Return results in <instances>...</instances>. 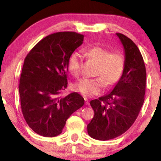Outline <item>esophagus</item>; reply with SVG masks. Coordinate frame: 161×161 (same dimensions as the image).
<instances>
[{"instance_id":"obj_1","label":"esophagus","mask_w":161,"mask_h":161,"mask_svg":"<svg viewBox=\"0 0 161 161\" xmlns=\"http://www.w3.org/2000/svg\"><path fill=\"white\" fill-rule=\"evenodd\" d=\"M84 101H85V104L89 105V100L87 99V98H84Z\"/></svg>"}]
</instances>
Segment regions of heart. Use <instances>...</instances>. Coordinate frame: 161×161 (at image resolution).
I'll return each instance as SVG.
<instances>
[{
    "instance_id": "heart-1",
    "label": "heart",
    "mask_w": 161,
    "mask_h": 161,
    "mask_svg": "<svg viewBox=\"0 0 161 161\" xmlns=\"http://www.w3.org/2000/svg\"><path fill=\"white\" fill-rule=\"evenodd\" d=\"M84 55L97 63L94 75L96 78H84L73 84V90L86 97H92L102 93L107 87H111L118 82L123 73L124 59L119 52L109 53L101 46H94L84 49ZM82 57L80 53H74L68 61V69L72 75H80Z\"/></svg>"
}]
</instances>
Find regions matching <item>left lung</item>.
Returning a JSON list of instances; mask_svg holds the SVG:
<instances>
[{
	"instance_id": "obj_1",
	"label": "left lung",
	"mask_w": 161,
	"mask_h": 161,
	"mask_svg": "<svg viewBox=\"0 0 161 161\" xmlns=\"http://www.w3.org/2000/svg\"><path fill=\"white\" fill-rule=\"evenodd\" d=\"M116 35L124 49L123 74L112 91L90 102L94 116L87 131L99 141L113 139L126 132L137 119L145 97L146 71L141 52L130 38Z\"/></svg>"
}]
</instances>
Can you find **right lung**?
Segmentation results:
<instances>
[{"label":"right lung","instance_id":"1","mask_svg":"<svg viewBox=\"0 0 161 161\" xmlns=\"http://www.w3.org/2000/svg\"><path fill=\"white\" fill-rule=\"evenodd\" d=\"M84 35L59 32L43 38L24 60L19 93L24 119L32 130L45 137L60 134L67 119L84 105L77 92L65 97L68 61L82 44Z\"/></svg>","mask_w":161,"mask_h":161}]
</instances>
